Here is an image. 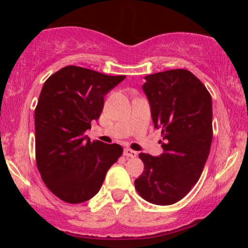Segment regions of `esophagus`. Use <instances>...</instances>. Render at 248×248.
<instances>
[{"mask_svg": "<svg viewBox=\"0 0 248 248\" xmlns=\"http://www.w3.org/2000/svg\"><path fill=\"white\" fill-rule=\"evenodd\" d=\"M124 155L125 157H130V158H135L138 155V152L134 150H131V149H124Z\"/></svg>", "mask_w": 248, "mask_h": 248, "instance_id": "obj_1", "label": "esophagus"}]
</instances>
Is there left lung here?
<instances>
[{
	"mask_svg": "<svg viewBox=\"0 0 248 248\" xmlns=\"http://www.w3.org/2000/svg\"><path fill=\"white\" fill-rule=\"evenodd\" d=\"M142 86L164 152L140 154L144 170L135 188L145 201L174 204L198 183L212 142V99L201 81L187 70L144 77Z\"/></svg>",
	"mask_w": 248,
	"mask_h": 248,
	"instance_id": "obj_1",
	"label": "left lung"
}]
</instances>
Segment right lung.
<instances>
[{
	"label": "right lung",
	"mask_w": 248,
	"mask_h": 248,
	"mask_svg": "<svg viewBox=\"0 0 248 248\" xmlns=\"http://www.w3.org/2000/svg\"><path fill=\"white\" fill-rule=\"evenodd\" d=\"M69 65L44 83L35 110L36 161L47 187L64 202H86L99 192L120 144L91 142L84 132L98 120L104 97L125 79Z\"/></svg>",
	"instance_id": "right-lung-1"
}]
</instances>
